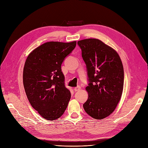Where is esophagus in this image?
<instances>
[{
    "instance_id": "obj_1",
    "label": "esophagus",
    "mask_w": 148,
    "mask_h": 148,
    "mask_svg": "<svg viewBox=\"0 0 148 148\" xmlns=\"http://www.w3.org/2000/svg\"><path fill=\"white\" fill-rule=\"evenodd\" d=\"M80 89H81L80 86H77V87L74 88V90L75 91H79V90H80Z\"/></svg>"
}]
</instances>
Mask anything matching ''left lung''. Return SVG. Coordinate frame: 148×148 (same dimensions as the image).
<instances>
[{
	"mask_svg": "<svg viewBox=\"0 0 148 148\" xmlns=\"http://www.w3.org/2000/svg\"><path fill=\"white\" fill-rule=\"evenodd\" d=\"M86 64L88 98L83 108L92 118L103 119L113 112L123 91L124 73L118 53L98 39L77 42Z\"/></svg>",
	"mask_w": 148,
	"mask_h": 148,
	"instance_id": "obj_1",
	"label": "left lung"
}]
</instances>
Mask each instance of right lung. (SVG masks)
<instances>
[{
  "instance_id": "right-lung-1",
  "label": "right lung",
  "mask_w": 148,
  "mask_h": 148,
  "mask_svg": "<svg viewBox=\"0 0 148 148\" xmlns=\"http://www.w3.org/2000/svg\"><path fill=\"white\" fill-rule=\"evenodd\" d=\"M76 41L47 42L31 52L23 69V85L29 103L42 118L53 121L63 114L71 98L61 65Z\"/></svg>"
}]
</instances>
